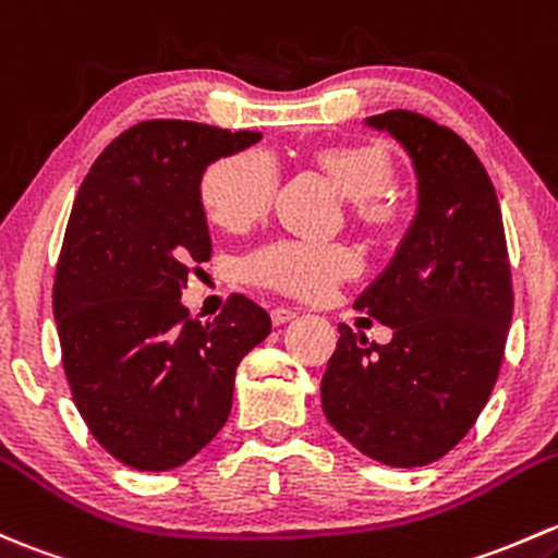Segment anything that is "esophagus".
<instances>
[{"mask_svg": "<svg viewBox=\"0 0 558 558\" xmlns=\"http://www.w3.org/2000/svg\"><path fill=\"white\" fill-rule=\"evenodd\" d=\"M269 318H272L275 326H283L289 324V320L296 318V310H289V307H275L272 313H269Z\"/></svg>", "mask_w": 558, "mask_h": 558, "instance_id": "34e87169", "label": "esophagus"}]
</instances>
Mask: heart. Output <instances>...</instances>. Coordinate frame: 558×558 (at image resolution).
<instances>
[{"instance_id": "b5f03b06", "label": "heart", "mask_w": 558, "mask_h": 558, "mask_svg": "<svg viewBox=\"0 0 558 558\" xmlns=\"http://www.w3.org/2000/svg\"><path fill=\"white\" fill-rule=\"evenodd\" d=\"M320 168L337 181L339 190L361 205L368 225L390 227L401 216V205L390 192L396 168L377 144L328 146L318 151ZM280 184V166L272 151L262 146L232 151L205 168L201 203L214 225L230 232L254 227L269 210ZM361 259L350 245L307 243V240H272L243 259V278L259 289L294 299H320L342 280L353 278Z\"/></svg>"}]
</instances>
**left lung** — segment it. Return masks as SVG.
<instances>
[{
  "label": "left lung",
  "instance_id": "1",
  "mask_svg": "<svg viewBox=\"0 0 558 558\" xmlns=\"http://www.w3.org/2000/svg\"><path fill=\"white\" fill-rule=\"evenodd\" d=\"M368 125L412 155L420 208L396 259L355 299L392 328V342L339 326L320 401L363 454L417 468L454 449L495 390L513 315L511 262L497 192L465 141L407 109Z\"/></svg>",
  "mask_w": 558,
  "mask_h": 558
}]
</instances>
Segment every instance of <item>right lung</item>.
I'll use <instances>...</instances> for the list:
<instances>
[{"label":"right lung","mask_w":558,"mask_h":558,"mask_svg":"<svg viewBox=\"0 0 558 558\" xmlns=\"http://www.w3.org/2000/svg\"><path fill=\"white\" fill-rule=\"evenodd\" d=\"M262 133L146 120L120 133L82 181L52 283L61 363L87 430L122 465L171 471L225 427L234 368L269 315L230 294L214 320L179 302L210 259L205 166Z\"/></svg>","instance_id":"obj_1"}]
</instances>
